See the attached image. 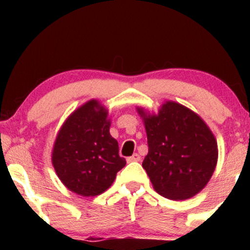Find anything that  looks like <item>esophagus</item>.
Returning a JSON list of instances; mask_svg holds the SVG:
<instances>
[{"mask_svg": "<svg viewBox=\"0 0 250 250\" xmlns=\"http://www.w3.org/2000/svg\"><path fill=\"white\" fill-rule=\"evenodd\" d=\"M141 160V157H140L139 154H134L131 155V156H129L127 159V162H137Z\"/></svg>", "mask_w": 250, "mask_h": 250, "instance_id": "obj_1", "label": "esophagus"}]
</instances>
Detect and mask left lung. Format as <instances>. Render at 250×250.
I'll return each instance as SVG.
<instances>
[{"mask_svg": "<svg viewBox=\"0 0 250 250\" xmlns=\"http://www.w3.org/2000/svg\"><path fill=\"white\" fill-rule=\"evenodd\" d=\"M145 122L148 154L142 167L153 187L170 200L200 193L217 163V143L201 117L180 103H163L157 115L137 108Z\"/></svg>", "mask_w": 250, "mask_h": 250, "instance_id": "1", "label": "left lung"}]
</instances>
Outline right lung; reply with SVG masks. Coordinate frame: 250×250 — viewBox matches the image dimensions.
<instances>
[{
	"mask_svg": "<svg viewBox=\"0 0 250 250\" xmlns=\"http://www.w3.org/2000/svg\"><path fill=\"white\" fill-rule=\"evenodd\" d=\"M109 128L108 110L99 101L90 100L77 108L60 129L51 161L59 179L73 193L85 197L102 194L125 166Z\"/></svg>",
	"mask_w": 250,
	"mask_h": 250,
	"instance_id": "1",
	"label": "right lung"
}]
</instances>
